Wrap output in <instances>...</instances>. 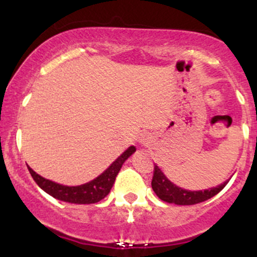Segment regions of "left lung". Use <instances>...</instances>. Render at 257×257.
<instances>
[{
	"label": "left lung",
	"mask_w": 257,
	"mask_h": 257,
	"mask_svg": "<svg viewBox=\"0 0 257 257\" xmlns=\"http://www.w3.org/2000/svg\"><path fill=\"white\" fill-rule=\"evenodd\" d=\"M227 181L223 182L222 185L217 186V187L210 188V190L187 191L170 182L157 166H155V169H153L151 182L153 191L157 194L158 198L167 203H174V204L178 205H193L197 204V203L208 200L211 197H214L215 194L219 193L225 187Z\"/></svg>",
	"instance_id": "8db88e82"
}]
</instances>
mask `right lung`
Listing matches in <instances>:
<instances>
[{"mask_svg": "<svg viewBox=\"0 0 257 257\" xmlns=\"http://www.w3.org/2000/svg\"><path fill=\"white\" fill-rule=\"evenodd\" d=\"M134 152L135 147L131 146L101 175L94 179L93 181L81 186L69 187V186L55 184L51 180H47L38 175L30 167H29V172H30L35 182L42 188L44 192L51 194L54 198L63 200V202L73 203V204H93V203H98L101 199H104L110 193L112 186L114 184V180H116V176L118 175L120 168H122V164Z\"/></svg>", "mask_w": 257, "mask_h": 257, "instance_id": "1", "label": "right lung"}]
</instances>
